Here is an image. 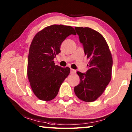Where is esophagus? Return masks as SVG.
Returning <instances> with one entry per match:
<instances>
[{
	"label": "esophagus",
	"mask_w": 132,
	"mask_h": 132,
	"mask_svg": "<svg viewBox=\"0 0 132 132\" xmlns=\"http://www.w3.org/2000/svg\"><path fill=\"white\" fill-rule=\"evenodd\" d=\"M76 71L75 70H74V69H71V70H70L71 74H75V73H76Z\"/></svg>",
	"instance_id": "34e87169"
}]
</instances>
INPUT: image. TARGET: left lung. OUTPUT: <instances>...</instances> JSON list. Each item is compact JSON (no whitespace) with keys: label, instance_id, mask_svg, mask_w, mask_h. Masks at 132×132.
Masks as SVG:
<instances>
[{"label":"left lung","instance_id":"left-lung-1","mask_svg":"<svg viewBox=\"0 0 132 132\" xmlns=\"http://www.w3.org/2000/svg\"><path fill=\"white\" fill-rule=\"evenodd\" d=\"M75 30L89 62L86 73L77 72L80 83L74 90L80 100L91 102L102 94L111 81L112 56L106 40L100 32L88 27H76Z\"/></svg>","mask_w":132,"mask_h":132}]
</instances>
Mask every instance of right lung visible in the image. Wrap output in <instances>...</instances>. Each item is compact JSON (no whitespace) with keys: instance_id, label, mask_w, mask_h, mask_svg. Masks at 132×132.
<instances>
[{"instance_id":"obj_1","label":"right lung","mask_w":132,"mask_h":132,"mask_svg":"<svg viewBox=\"0 0 132 132\" xmlns=\"http://www.w3.org/2000/svg\"><path fill=\"white\" fill-rule=\"evenodd\" d=\"M76 35L72 27L53 25L37 32L29 49L27 76L34 95L42 101L56 97L60 87L70 69L55 65L53 59L61 52V45L67 37Z\"/></svg>"}]
</instances>
